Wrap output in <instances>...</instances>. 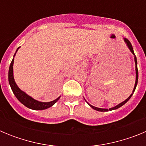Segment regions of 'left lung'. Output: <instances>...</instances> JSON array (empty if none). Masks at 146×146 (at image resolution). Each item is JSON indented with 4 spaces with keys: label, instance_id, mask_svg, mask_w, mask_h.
Masks as SVG:
<instances>
[{
    "label": "left lung",
    "instance_id": "8db88e82",
    "mask_svg": "<svg viewBox=\"0 0 146 146\" xmlns=\"http://www.w3.org/2000/svg\"><path fill=\"white\" fill-rule=\"evenodd\" d=\"M124 42H126V45H127V46H128L129 49V50H130V51H131V53H132V54H133V55H134V57H135V71H136V80H135V87H134L133 91H132V94H131V95H130V96H129V97L127 98V99H126V100H125V101H123V102L120 103L119 104H118V105H116V106L114 107V108H110V109H103V108H96V107L92 106V105H91V104H89V103H88L87 102H87L88 104L89 105H90V106H91V108H93V109L96 110H97V111L107 112V111H109V110H116V109H118V108H121V106H123V104H126V103L127 102H128L129 100V99H130V98L131 97V96H132V95H133L134 92H135V88H136V86H137V81H138V70H137V58H136V56H135V52H134L133 47H132V46H131V44L130 43L128 39H126V38H124ZM85 100H86V99H85Z\"/></svg>",
    "mask_w": 146,
    "mask_h": 146
}]
</instances>
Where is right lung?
Instances as JSON below:
<instances>
[{
    "mask_svg": "<svg viewBox=\"0 0 146 146\" xmlns=\"http://www.w3.org/2000/svg\"><path fill=\"white\" fill-rule=\"evenodd\" d=\"M20 47H18L17 50L16 52H17L18 49ZM16 52L14 55V57L16 55ZM13 64H14V58H13L11 63L10 64L9 69V85L11 88L13 93L17 97V99L20 102L23 104H24L25 107L30 108L32 110H42L47 109V108L52 107L56 102L60 99V96L57 98L56 99L53 100L50 102H38L37 100H35L34 99L31 97V96H28V94H25L24 91L20 90L17 85L15 82V79H14V74H13Z\"/></svg>",
    "mask_w": 146,
    "mask_h": 146,
    "instance_id": "obj_1",
    "label": "right lung"
}]
</instances>
